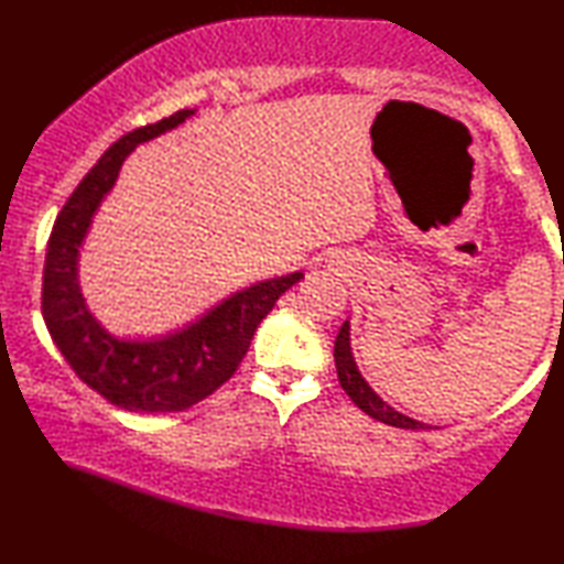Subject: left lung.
Instances as JSON below:
<instances>
[{"instance_id":"1","label":"left lung","mask_w":564,"mask_h":564,"mask_svg":"<svg viewBox=\"0 0 564 564\" xmlns=\"http://www.w3.org/2000/svg\"><path fill=\"white\" fill-rule=\"evenodd\" d=\"M334 361H337V373H339L341 389L347 391L349 399L357 403V406L364 413H369L371 419H377L381 423H389V426H397V429H409V431L433 429V426H429V423L409 419V416H403V413H399L397 409H391L389 403L379 399L377 393L371 391L369 383L361 379L357 364H354V357H351V347H349V322L341 324V329L337 334V341H334Z\"/></svg>"}]
</instances>
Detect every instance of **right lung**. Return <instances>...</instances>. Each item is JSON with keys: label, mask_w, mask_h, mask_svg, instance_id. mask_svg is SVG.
I'll use <instances>...</instances> for the list:
<instances>
[{"label": "right lung", "mask_w": 564, "mask_h": 564, "mask_svg": "<svg viewBox=\"0 0 564 564\" xmlns=\"http://www.w3.org/2000/svg\"><path fill=\"white\" fill-rule=\"evenodd\" d=\"M193 113V108H183L118 138L76 185L48 235L42 282L46 329L76 377L126 411H185L210 397L240 367L257 324L304 276L292 272L257 282L223 300L191 327L151 341L116 339L88 312L78 290V247L91 227L94 213L113 187L128 153Z\"/></svg>", "instance_id": "right-lung-1"}]
</instances>
